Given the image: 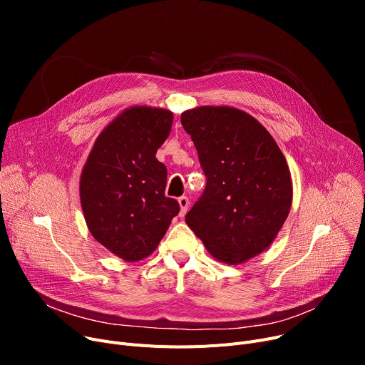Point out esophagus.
Returning <instances> with one entry per match:
<instances>
[{
	"mask_svg": "<svg viewBox=\"0 0 365 365\" xmlns=\"http://www.w3.org/2000/svg\"><path fill=\"white\" fill-rule=\"evenodd\" d=\"M178 202L180 205V217H183L186 215V212H187V208H189V198L183 195V197H180L178 200Z\"/></svg>",
	"mask_w": 365,
	"mask_h": 365,
	"instance_id": "34e87169",
	"label": "esophagus"
}]
</instances>
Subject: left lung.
Instances as JSON below:
<instances>
[{"instance_id":"1","label":"left lung","mask_w":365,"mask_h":365,"mask_svg":"<svg viewBox=\"0 0 365 365\" xmlns=\"http://www.w3.org/2000/svg\"><path fill=\"white\" fill-rule=\"evenodd\" d=\"M207 178L185 220L208 253L240 264L277 238L293 202L290 168L277 142L250 113L232 106L182 112Z\"/></svg>"}]
</instances>
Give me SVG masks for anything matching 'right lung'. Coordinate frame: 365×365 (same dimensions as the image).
<instances>
[{"mask_svg":"<svg viewBox=\"0 0 365 365\" xmlns=\"http://www.w3.org/2000/svg\"><path fill=\"white\" fill-rule=\"evenodd\" d=\"M173 112L131 106L96 139L80 178L88 231L115 256L139 262L155 252L179 202L164 195L167 168L155 157L171 131Z\"/></svg>","mask_w":365,"mask_h":365,"instance_id":"right-lung-1","label":"right lung"}]
</instances>
